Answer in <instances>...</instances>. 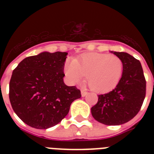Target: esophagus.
Returning a JSON list of instances; mask_svg holds the SVG:
<instances>
[{"instance_id": "1", "label": "esophagus", "mask_w": 154, "mask_h": 154, "mask_svg": "<svg viewBox=\"0 0 154 154\" xmlns=\"http://www.w3.org/2000/svg\"><path fill=\"white\" fill-rule=\"evenodd\" d=\"M81 94H82V96H83V97H84V96H85L87 94H88V92L82 89V90H81Z\"/></svg>"}]
</instances>
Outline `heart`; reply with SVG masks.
Listing matches in <instances>:
<instances>
[{"label":"heart","instance_id":"obj_1","mask_svg":"<svg viewBox=\"0 0 154 154\" xmlns=\"http://www.w3.org/2000/svg\"><path fill=\"white\" fill-rule=\"evenodd\" d=\"M123 65L121 58L105 53H87L66 61L65 73L71 83L75 84L87 76L89 88L99 93L109 92L118 85Z\"/></svg>","mask_w":154,"mask_h":154}]
</instances>
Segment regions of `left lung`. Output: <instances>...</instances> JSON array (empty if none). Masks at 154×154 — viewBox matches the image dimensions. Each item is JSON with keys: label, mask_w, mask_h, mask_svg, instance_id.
<instances>
[{"label": "left lung", "mask_w": 154, "mask_h": 154, "mask_svg": "<svg viewBox=\"0 0 154 154\" xmlns=\"http://www.w3.org/2000/svg\"><path fill=\"white\" fill-rule=\"evenodd\" d=\"M123 62V75L111 92L99 95L91 108L93 118L108 126H116L131 120L140 110L146 96V79L140 62L126 52H112Z\"/></svg>", "instance_id": "1"}]
</instances>
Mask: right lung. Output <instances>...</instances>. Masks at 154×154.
Segmentation results:
<instances>
[{"instance_id": "1", "label": "right lung", "mask_w": 154, "mask_h": 154, "mask_svg": "<svg viewBox=\"0 0 154 154\" xmlns=\"http://www.w3.org/2000/svg\"><path fill=\"white\" fill-rule=\"evenodd\" d=\"M67 52L45 51L23 59L14 69L9 84L13 110L24 123L48 129L67 116L74 100L82 96L75 86L64 83Z\"/></svg>"}]
</instances>
